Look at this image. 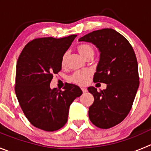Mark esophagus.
I'll use <instances>...</instances> for the list:
<instances>
[{"mask_svg":"<svg viewBox=\"0 0 151 151\" xmlns=\"http://www.w3.org/2000/svg\"><path fill=\"white\" fill-rule=\"evenodd\" d=\"M81 89H82L83 92V93H86L87 91V89L86 88H81Z\"/></svg>","mask_w":151,"mask_h":151,"instance_id":"34e87169","label":"esophagus"}]
</instances>
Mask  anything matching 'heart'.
Returning <instances> with one entry per match:
<instances>
[{"label": "heart", "instance_id": "1", "mask_svg": "<svg viewBox=\"0 0 151 151\" xmlns=\"http://www.w3.org/2000/svg\"><path fill=\"white\" fill-rule=\"evenodd\" d=\"M77 50L80 54L83 57L87 59L89 56H92L95 54V48L90 44H81L77 47ZM68 53L65 52L63 53L61 59V65L63 67H65L67 63V59ZM91 75L90 71H76L70 77V80L78 85H85L87 83L88 77Z\"/></svg>", "mask_w": 151, "mask_h": 151}]
</instances>
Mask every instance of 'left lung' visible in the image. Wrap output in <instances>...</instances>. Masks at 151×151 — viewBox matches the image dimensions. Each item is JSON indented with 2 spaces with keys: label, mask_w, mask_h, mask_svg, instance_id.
<instances>
[{
  "label": "left lung",
  "mask_w": 151,
  "mask_h": 151,
  "mask_svg": "<svg viewBox=\"0 0 151 151\" xmlns=\"http://www.w3.org/2000/svg\"><path fill=\"white\" fill-rule=\"evenodd\" d=\"M91 42L101 52L93 81L107 84L104 90L90 86L94 103L88 109L93 124L109 129L129 114L139 86L136 54L127 39L111 28L98 29L79 39Z\"/></svg>",
  "instance_id": "8db88e82"
}]
</instances>
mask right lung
<instances>
[{
  "instance_id": "right-lung-1",
  "label": "right lung",
  "mask_w": 151,
  "mask_h": 151,
  "mask_svg": "<svg viewBox=\"0 0 151 151\" xmlns=\"http://www.w3.org/2000/svg\"><path fill=\"white\" fill-rule=\"evenodd\" d=\"M76 36L35 39L27 44L19 55L15 94L26 118L39 129L52 132L63 127L68 121L71 103L82 95L74 84L68 83L63 91L50 87L53 74L62 68L63 53Z\"/></svg>"
}]
</instances>
